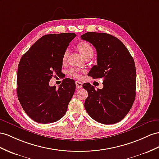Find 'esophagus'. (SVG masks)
Segmentation results:
<instances>
[{
  "instance_id": "1",
  "label": "esophagus",
  "mask_w": 159,
  "mask_h": 159,
  "mask_svg": "<svg viewBox=\"0 0 159 159\" xmlns=\"http://www.w3.org/2000/svg\"><path fill=\"white\" fill-rule=\"evenodd\" d=\"M76 87L77 89H80L83 87V84L80 81H76Z\"/></svg>"
}]
</instances>
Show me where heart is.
I'll list each match as a JSON object with an SVG mask.
<instances>
[{
    "label": "heart",
    "mask_w": 159,
    "mask_h": 159,
    "mask_svg": "<svg viewBox=\"0 0 159 159\" xmlns=\"http://www.w3.org/2000/svg\"><path fill=\"white\" fill-rule=\"evenodd\" d=\"M77 48L79 50V52L83 54V56L86 58L88 56H93L94 55V48L89 43L87 42H80L78 44H77ZM69 54L68 50H65L63 52V54L62 56V61L63 63H65L67 61L68 57ZM69 74H70L72 76L75 77V78H79L80 74L79 71L77 69H71L69 71Z\"/></svg>",
    "instance_id": "b5f03b06"
}]
</instances>
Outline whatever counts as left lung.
<instances>
[{"instance_id":"1","label":"left lung","mask_w":159,"mask_h":159,"mask_svg":"<svg viewBox=\"0 0 159 159\" xmlns=\"http://www.w3.org/2000/svg\"><path fill=\"white\" fill-rule=\"evenodd\" d=\"M96 49L97 65L89 72L93 79H103V87L95 90L90 83L84 107L93 120L113 124L123 120L136 97V66L132 56L121 41L110 34L87 32L81 35Z\"/></svg>"}]
</instances>
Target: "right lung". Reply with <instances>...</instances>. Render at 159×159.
Wrapping results in <instances>:
<instances>
[{"label": "right lung", "mask_w": 159, "mask_h": 159, "mask_svg": "<svg viewBox=\"0 0 159 159\" xmlns=\"http://www.w3.org/2000/svg\"><path fill=\"white\" fill-rule=\"evenodd\" d=\"M73 33L42 36L24 54L18 65L17 93L23 110L35 121L49 124L66 112L75 91V80L65 79L58 89L49 84L62 72L63 52L76 37Z\"/></svg>", "instance_id": "1"}]
</instances>
